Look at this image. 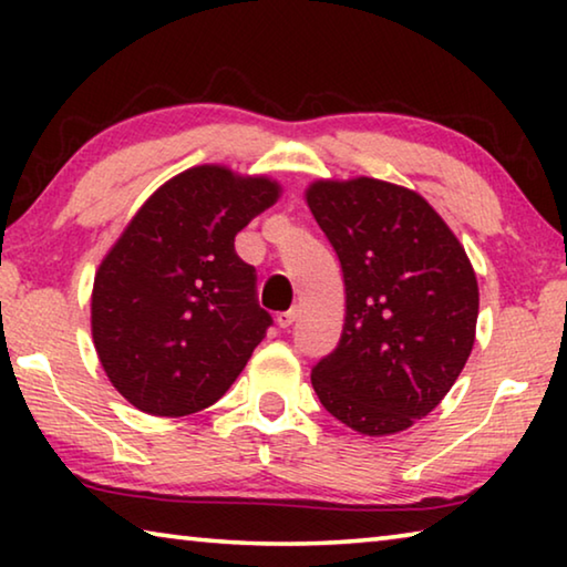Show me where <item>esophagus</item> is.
Wrapping results in <instances>:
<instances>
[{
    "label": "esophagus",
    "instance_id": "1",
    "mask_svg": "<svg viewBox=\"0 0 567 567\" xmlns=\"http://www.w3.org/2000/svg\"><path fill=\"white\" fill-rule=\"evenodd\" d=\"M297 320V307H290V310H285V312H280L275 318V322L280 324V328L285 330V328H290V324Z\"/></svg>",
    "mask_w": 567,
    "mask_h": 567
}]
</instances>
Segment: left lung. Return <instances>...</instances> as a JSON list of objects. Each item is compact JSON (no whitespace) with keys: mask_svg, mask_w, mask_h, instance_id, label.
<instances>
[{"mask_svg":"<svg viewBox=\"0 0 567 567\" xmlns=\"http://www.w3.org/2000/svg\"><path fill=\"white\" fill-rule=\"evenodd\" d=\"M307 205L338 255L348 307L312 388L358 433H400L437 408L470 358L473 265L443 217L405 187L315 182Z\"/></svg>","mask_w":567,"mask_h":567,"instance_id":"1","label":"left lung"}]
</instances>
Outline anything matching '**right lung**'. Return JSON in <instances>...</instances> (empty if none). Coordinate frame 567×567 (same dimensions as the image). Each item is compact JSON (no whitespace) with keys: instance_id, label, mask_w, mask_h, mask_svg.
Here are the masks:
<instances>
[{"instance_id":"1","label":"right lung","mask_w":567,"mask_h":567,"mask_svg":"<svg viewBox=\"0 0 567 567\" xmlns=\"http://www.w3.org/2000/svg\"><path fill=\"white\" fill-rule=\"evenodd\" d=\"M280 187L205 165L162 185L104 257L92 338L112 385L150 415L179 417L225 395L272 324L235 235Z\"/></svg>"}]
</instances>
